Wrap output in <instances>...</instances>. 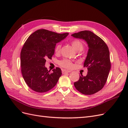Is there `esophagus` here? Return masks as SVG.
I'll list each match as a JSON object with an SVG mask.
<instances>
[{
  "label": "esophagus",
  "instance_id": "34e87169",
  "mask_svg": "<svg viewBox=\"0 0 128 128\" xmlns=\"http://www.w3.org/2000/svg\"><path fill=\"white\" fill-rule=\"evenodd\" d=\"M71 71L70 70H64V69H62V74H66V73H68V72H70Z\"/></svg>",
  "mask_w": 128,
  "mask_h": 128
}]
</instances>
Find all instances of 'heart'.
<instances>
[{
  "instance_id": "heart-1",
  "label": "heart",
  "mask_w": 128,
  "mask_h": 128,
  "mask_svg": "<svg viewBox=\"0 0 128 128\" xmlns=\"http://www.w3.org/2000/svg\"><path fill=\"white\" fill-rule=\"evenodd\" d=\"M71 44L72 46V47L74 48L76 51H81L83 48V44L82 42L78 40H75L72 41ZM61 45L60 44H58L56 45L55 48V52L57 53H59L61 50ZM59 64L61 67H64L65 68L69 69L72 68L73 66V64L72 62L68 59H64L62 60H60L59 61Z\"/></svg>"
}]
</instances>
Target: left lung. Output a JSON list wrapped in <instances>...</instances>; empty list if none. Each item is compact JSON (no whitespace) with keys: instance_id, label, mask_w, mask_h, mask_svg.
Wrapping results in <instances>:
<instances>
[{"instance_id":"1","label":"left lung","mask_w":128,"mask_h":128,"mask_svg":"<svg viewBox=\"0 0 128 128\" xmlns=\"http://www.w3.org/2000/svg\"><path fill=\"white\" fill-rule=\"evenodd\" d=\"M72 36L85 40L88 47L84 63V67L88 69V74L86 76L81 74L78 80L74 83V86L82 94H94L103 88L109 75L111 67L109 49L101 38L90 31H82Z\"/></svg>"}]
</instances>
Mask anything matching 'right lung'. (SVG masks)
Wrapping results in <instances>:
<instances>
[{
  "instance_id": "1",
  "label": "right lung",
  "mask_w": 128,
  "mask_h": 128,
  "mask_svg": "<svg viewBox=\"0 0 128 128\" xmlns=\"http://www.w3.org/2000/svg\"><path fill=\"white\" fill-rule=\"evenodd\" d=\"M68 34L39 29L24 42L20 54L21 72L26 84L34 91L45 92L56 86L62 75L61 69L56 67L51 72L45 64L46 59H52L56 44Z\"/></svg>"
}]
</instances>
